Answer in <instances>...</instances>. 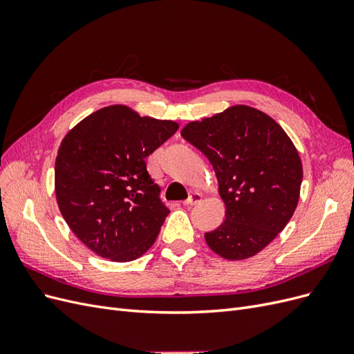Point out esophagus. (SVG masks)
I'll return each mask as SVG.
<instances>
[{"label": "esophagus", "mask_w": 354, "mask_h": 354, "mask_svg": "<svg viewBox=\"0 0 354 354\" xmlns=\"http://www.w3.org/2000/svg\"><path fill=\"white\" fill-rule=\"evenodd\" d=\"M202 201V195L199 194V192H192L190 196L186 199L185 205L187 207H192V205H196V203H199Z\"/></svg>", "instance_id": "obj_1"}]
</instances>
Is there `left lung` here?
I'll use <instances>...</instances> for the list:
<instances>
[{"mask_svg": "<svg viewBox=\"0 0 354 354\" xmlns=\"http://www.w3.org/2000/svg\"><path fill=\"white\" fill-rule=\"evenodd\" d=\"M180 134L208 158L226 205V218L205 233L207 245L226 260L259 254L298 205L303 165L292 140L273 118L246 104L192 121Z\"/></svg>", "mask_w": 354, "mask_h": 354, "instance_id": "left-lung-1", "label": "left lung"}]
</instances>
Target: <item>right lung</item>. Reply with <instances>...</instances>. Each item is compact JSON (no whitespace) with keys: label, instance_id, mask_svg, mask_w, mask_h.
Masks as SVG:
<instances>
[{"label":"right lung","instance_id":"right-lung-1","mask_svg":"<svg viewBox=\"0 0 354 354\" xmlns=\"http://www.w3.org/2000/svg\"><path fill=\"white\" fill-rule=\"evenodd\" d=\"M177 130L174 121L112 104L63 137L55 165L57 205L94 254L127 263L153 245L169 211L145 159Z\"/></svg>","mask_w":354,"mask_h":354}]
</instances>
